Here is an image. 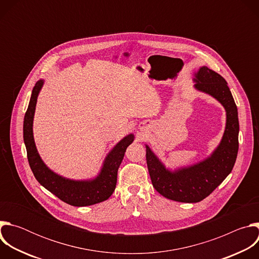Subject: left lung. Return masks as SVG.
I'll return each mask as SVG.
<instances>
[{
  "mask_svg": "<svg viewBox=\"0 0 259 259\" xmlns=\"http://www.w3.org/2000/svg\"><path fill=\"white\" fill-rule=\"evenodd\" d=\"M194 88L215 98L226 109L225 132L212 154L193 165L171 170L145 144L152 183L163 197L182 203H197L208 197L232 172L239 150L238 108L227 81L201 66L194 73Z\"/></svg>",
  "mask_w": 259,
  "mask_h": 259,
  "instance_id": "8db88e82",
  "label": "left lung"
}]
</instances>
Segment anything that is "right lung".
I'll use <instances>...</instances> for the list:
<instances>
[{
    "label": "right lung",
    "instance_id": "obj_1",
    "mask_svg": "<svg viewBox=\"0 0 259 259\" xmlns=\"http://www.w3.org/2000/svg\"><path fill=\"white\" fill-rule=\"evenodd\" d=\"M43 85L44 80H39L35 83L23 121V140L28 163L35 179L50 193L71 206H90L107 200L116 189L118 169L123 161L126 149L134 140V134L126 135L110 150L99 173L94 178L75 180L55 173L40 157L33 139L32 125L35 105Z\"/></svg>",
    "mask_w": 259,
    "mask_h": 259
}]
</instances>
